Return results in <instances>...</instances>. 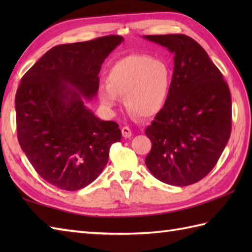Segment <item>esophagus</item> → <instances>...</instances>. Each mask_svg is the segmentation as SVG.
<instances>
[{"instance_id": "34e87169", "label": "esophagus", "mask_w": 252, "mask_h": 252, "mask_svg": "<svg viewBox=\"0 0 252 252\" xmlns=\"http://www.w3.org/2000/svg\"><path fill=\"white\" fill-rule=\"evenodd\" d=\"M122 132V136L125 138H130L132 135V131L129 126H123L121 129Z\"/></svg>"}]
</instances>
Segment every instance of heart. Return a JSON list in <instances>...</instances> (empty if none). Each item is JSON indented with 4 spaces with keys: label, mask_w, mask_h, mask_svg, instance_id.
I'll use <instances>...</instances> for the list:
<instances>
[{
    "label": "heart",
    "mask_w": 252,
    "mask_h": 252,
    "mask_svg": "<svg viewBox=\"0 0 252 252\" xmlns=\"http://www.w3.org/2000/svg\"><path fill=\"white\" fill-rule=\"evenodd\" d=\"M170 67L147 54H132L117 61L107 74L108 84H100L98 97L107 109H114L125 96L126 108L149 118L162 110L169 98Z\"/></svg>",
    "instance_id": "heart-1"
}]
</instances>
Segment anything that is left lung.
Returning <instances> with one entry per match:
<instances>
[{"instance_id": "left-lung-1", "label": "left lung", "mask_w": 252, "mask_h": 252, "mask_svg": "<svg viewBox=\"0 0 252 252\" xmlns=\"http://www.w3.org/2000/svg\"><path fill=\"white\" fill-rule=\"evenodd\" d=\"M174 54L167 104L145 130V163L165 184H194L215 168L232 131V99L221 71L185 34L144 35Z\"/></svg>"}]
</instances>
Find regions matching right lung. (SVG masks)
<instances>
[{
	"label": "right lung",
	"mask_w": 252,
	"mask_h": 252,
	"mask_svg": "<svg viewBox=\"0 0 252 252\" xmlns=\"http://www.w3.org/2000/svg\"><path fill=\"white\" fill-rule=\"evenodd\" d=\"M120 35L54 46L21 78L15 108L19 145L42 179L78 190L97 178L112 144L121 140L115 121L85 107L98 91L101 63Z\"/></svg>",
	"instance_id": "add662e5"
}]
</instances>
